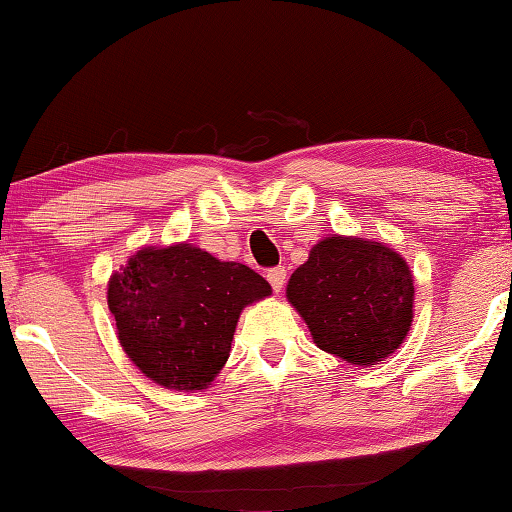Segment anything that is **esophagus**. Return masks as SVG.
<instances>
[{
    "label": "esophagus",
    "instance_id": "esophagus-1",
    "mask_svg": "<svg viewBox=\"0 0 512 512\" xmlns=\"http://www.w3.org/2000/svg\"><path fill=\"white\" fill-rule=\"evenodd\" d=\"M266 280L271 282L273 291H282V287H285V280H287V271L282 269V266H278V269H271L269 273H266Z\"/></svg>",
    "mask_w": 512,
    "mask_h": 512
}]
</instances>
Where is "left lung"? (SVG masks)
<instances>
[{
  "mask_svg": "<svg viewBox=\"0 0 512 512\" xmlns=\"http://www.w3.org/2000/svg\"><path fill=\"white\" fill-rule=\"evenodd\" d=\"M287 300L314 344L355 367L387 360L415 319V280L387 243L330 234L291 273Z\"/></svg>",
  "mask_w": 512,
  "mask_h": 512,
  "instance_id": "1",
  "label": "left lung"
}]
</instances>
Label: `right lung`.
I'll use <instances>...</instances> for the list:
<instances>
[{"label":"right lung","mask_w":512,"mask_h":512,"mask_svg":"<svg viewBox=\"0 0 512 512\" xmlns=\"http://www.w3.org/2000/svg\"><path fill=\"white\" fill-rule=\"evenodd\" d=\"M271 296L262 275L191 243L145 246L109 278L118 342L143 376L175 392L221 373L243 307Z\"/></svg>","instance_id":"obj_1"}]
</instances>
